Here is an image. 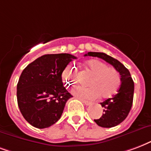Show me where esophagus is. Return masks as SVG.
Returning <instances> with one entry per match:
<instances>
[{"instance_id": "34e87169", "label": "esophagus", "mask_w": 151, "mask_h": 151, "mask_svg": "<svg viewBox=\"0 0 151 151\" xmlns=\"http://www.w3.org/2000/svg\"><path fill=\"white\" fill-rule=\"evenodd\" d=\"M81 101L83 102V103L86 105V106H89V105H90L91 104V102H90V101H87V100H85V99H81Z\"/></svg>"}]
</instances>
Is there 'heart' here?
<instances>
[{"label":"heart","mask_w":151,"mask_h":151,"mask_svg":"<svg viewBox=\"0 0 151 151\" xmlns=\"http://www.w3.org/2000/svg\"><path fill=\"white\" fill-rule=\"evenodd\" d=\"M86 69L93 75L88 81L90 87H77L73 90L74 94L87 99H95L100 96L101 98H109L118 92L122 82L118 70L98 60L88 61ZM61 78L66 86H74L78 82V75L71 66L65 69Z\"/></svg>","instance_id":"b5f03b06"}]
</instances>
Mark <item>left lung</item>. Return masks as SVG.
<instances>
[{"label": "left lung", "mask_w": 151, "mask_h": 151, "mask_svg": "<svg viewBox=\"0 0 151 151\" xmlns=\"http://www.w3.org/2000/svg\"><path fill=\"white\" fill-rule=\"evenodd\" d=\"M85 56L103 59L112 65L121 75L122 83L118 93L113 98H108L100 103L103 107V114L99 118L94 119V122L99 127L106 128L116 127L126 119L132 107L134 84L130 73L120 61L106 53L89 52Z\"/></svg>", "instance_id": "obj_1"}]
</instances>
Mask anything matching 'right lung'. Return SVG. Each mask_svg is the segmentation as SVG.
Instances as JSON below:
<instances>
[{"mask_svg":"<svg viewBox=\"0 0 151 151\" xmlns=\"http://www.w3.org/2000/svg\"><path fill=\"white\" fill-rule=\"evenodd\" d=\"M77 58L69 53L45 54L24 68L17 86L19 109L33 127L44 129L61 118L72 95L63 86L61 74Z\"/></svg>","mask_w":151,"mask_h":151,"instance_id":"add662e5","label":"right lung"}]
</instances>
